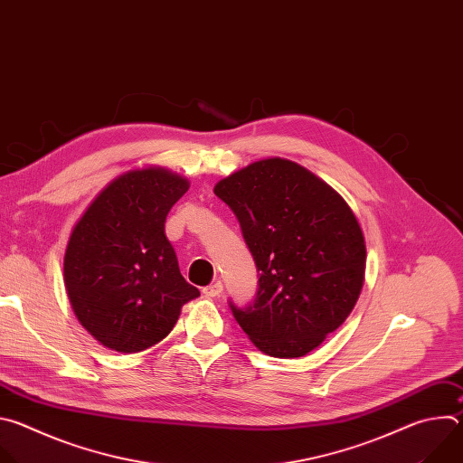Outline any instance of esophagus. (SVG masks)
Returning a JSON list of instances; mask_svg holds the SVG:
<instances>
[{"mask_svg":"<svg viewBox=\"0 0 463 463\" xmlns=\"http://www.w3.org/2000/svg\"><path fill=\"white\" fill-rule=\"evenodd\" d=\"M223 291V284L222 282H214L213 286H207L203 288V295L209 297V298H214V297H220Z\"/></svg>","mask_w":463,"mask_h":463,"instance_id":"34e87169","label":"esophagus"}]
</instances>
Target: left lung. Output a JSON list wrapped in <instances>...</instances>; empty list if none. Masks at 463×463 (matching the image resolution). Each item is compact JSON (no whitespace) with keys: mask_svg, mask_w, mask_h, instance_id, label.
Returning a JSON list of instances; mask_svg holds the SVG:
<instances>
[{"mask_svg":"<svg viewBox=\"0 0 463 463\" xmlns=\"http://www.w3.org/2000/svg\"><path fill=\"white\" fill-rule=\"evenodd\" d=\"M258 269L254 304L232 315L271 357H304L348 318L364 284L363 229L343 195L282 157L220 179Z\"/></svg>","mask_w":463,"mask_h":463,"instance_id":"obj_1","label":"left lung"}]
</instances>
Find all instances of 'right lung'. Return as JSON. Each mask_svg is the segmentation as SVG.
Wrapping results in <instances>:
<instances>
[{"label": "right lung", "mask_w": 463, "mask_h": 463, "mask_svg": "<svg viewBox=\"0 0 463 463\" xmlns=\"http://www.w3.org/2000/svg\"><path fill=\"white\" fill-rule=\"evenodd\" d=\"M186 177L163 168L128 170L109 181L75 223L63 254V284L79 322L102 346L137 354L163 341L181 307L200 297L165 234Z\"/></svg>", "instance_id": "obj_1"}]
</instances>
